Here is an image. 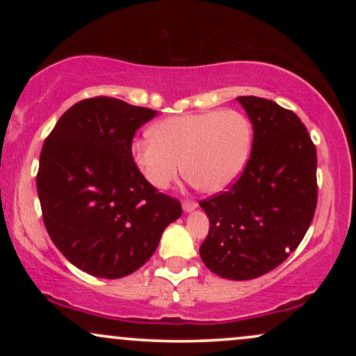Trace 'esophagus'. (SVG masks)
<instances>
[{
    "label": "esophagus",
    "mask_w": 356,
    "mask_h": 356,
    "mask_svg": "<svg viewBox=\"0 0 356 356\" xmlns=\"http://www.w3.org/2000/svg\"><path fill=\"white\" fill-rule=\"evenodd\" d=\"M195 207H197V204H195L194 201H184V202H182V209H184V212L194 211Z\"/></svg>",
    "instance_id": "esophagus-1"
}]
</instances>
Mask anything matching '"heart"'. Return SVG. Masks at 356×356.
<instances>
[{"label": "heart", "instance_id": "b5f03b06", "mask_svg": "<svg viewBox=\"0 0 356 356\" xmlns=\"http://www.w3.org/2000/svg\"><path fill=\"white\" fill-rule=\"evenodd\" d=\"M132 145L134 164L150 186L164 191L179 174L206 194H219L246 169L252 124L238 110H211L169 117Z\"/></svg>", "mask_w": 356, "mask_h": 356}]
</instances>
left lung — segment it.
I'll return each instance as SVG.
<instances>
[{"instance_id":"obj_1","label":"left lung","mask_w":356,"mask_h":356,"mask_svg":"<svg viewBox=\"0 0 356 356\" xmlns=\"http://www.w3.org/2000/svg\"><path fill=\"white\" fill-rule=\"evenodd\" d=\"M254 130L244 172L199 202L209 218L201 259L226 280H254L280 266L305 238L316 209V147L291 110L238 97Z\"/></svg>"}]
</instances>
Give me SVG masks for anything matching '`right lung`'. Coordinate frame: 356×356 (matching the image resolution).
Instances as JSON below:
<instances>
[{
    "label": "right lung",
    "mask_w": 356,
    "mask_h": 356,
    "mask_svg": "<svg viewBox=\"0 0 356 356\" xmlns=\"http://www.w3.org/2000/svg\"><path fill=\"white\" fill-rule=\"evenodd\" d=\"M155 115L95 97L68 108L44 140L36 175L44 227L61 254L88 275H132L181 218V202L157 192L134 164L136 130Z\"/></svg>",
    "instance_id": "right-lung-1"
}]
</instances>
